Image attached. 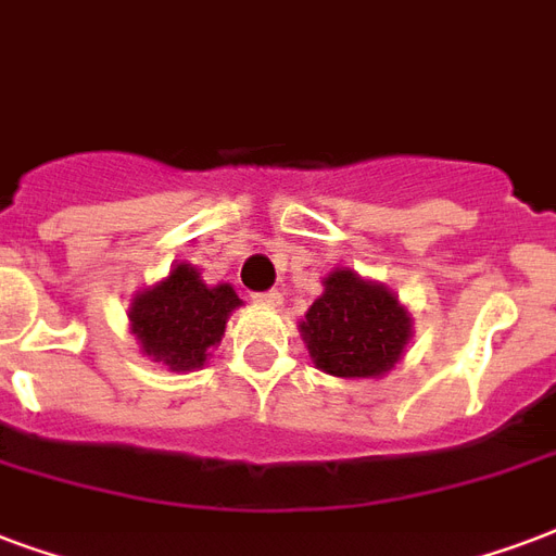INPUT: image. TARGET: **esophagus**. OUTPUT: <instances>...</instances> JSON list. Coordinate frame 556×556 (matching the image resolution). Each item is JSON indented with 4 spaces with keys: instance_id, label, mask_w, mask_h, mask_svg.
<instances>
[{
    "instance_id": "esophagus-1",
    "label": "esophagus",
    "mask_w": 556,
    "mask_h": 556,
    "mask_svg": "<svg viewBox=\"0 0 556 556\" xmlns=\"http://www.w3.org/2000/svg\"><path fill=\"white\" fill-rule=\"evenodd\" d=\"M257 302L263 304V307H281L283 304V295L278 293V290H269V293H261V295H254Z\"/></svg>"
}]
</instances>
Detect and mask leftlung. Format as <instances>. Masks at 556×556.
<instances>
[{
  "instance_id": "left-lung-1",
  "label": "left lung",
  "mask_w": 556,
  "mask_h": 556,
  "mask_svg": "<svg viewBox=\"0 0 556 556\" xmlns=\"http://www.w3.org/2000/svg\"><path fill=\"white\" fill-rule=\"evenodd\" d=\"M323 295L299 323L316 369L333 378H381L402 363L413 316L390 287L340 266L323 278Z\"/></svg>"
}]
</instances>
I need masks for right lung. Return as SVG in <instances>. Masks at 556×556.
Returning a JSON list of instances; mask_svg holds the SVG:
<instances>
[{
    "label": "right lung",
    "mask_w": 556,
    "mask_h": 556,
    "mask_svg": "<svg viewBox=\"0 0 556 556\" xmlns=\"http://www.w3.org/2000/svg\"><path fill=\"white\" fill-rule=\"evenodd\" d=\"M243 299L231 283H204L193 263H175L166 278L149 283L128 302V331L146 357L169 372L202 369L211 349L225 337V325Z\"/></svg>",
    "instance_id": "obj_1"
}]
</instances>
